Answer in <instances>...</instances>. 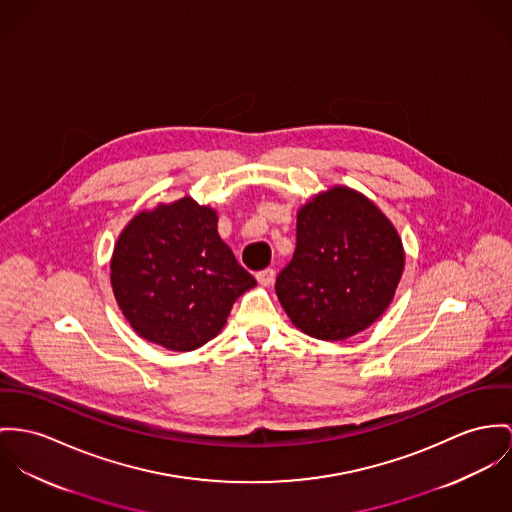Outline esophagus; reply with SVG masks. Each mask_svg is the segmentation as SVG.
<instances>
[{"mask_svg":"<svg viewBox=\"0 0 512 512\" xmlns=\"http://www.w3.org/2000/svg\"><path fill=\"white\" fill-rule=\"evenodd\" d=\"M275 276V269H263V271L257 273V280H259V284H263V286H271V284L275 282Z\"/></svg>","mask_w":512,"mask_h":512,"instance_id":"34e87169","label":"esophagus"}]
</instances>
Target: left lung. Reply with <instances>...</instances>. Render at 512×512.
Listing matches in <instances>:
<instances>
[{"label": "left lung", "mask_w": 512, "mask_h": 512, "mask_svg": "<svg viewBox=\"0 0 512 512\" xmlns=\"http://www.w3.org/2000/svg\"><path fill=\"white\" fill-rule=\"evenodd\" d=\"M403 245L374 202L335 187L298 212L296 251L276 276L292 323L343 341L386 312L403 273Z\"/></svg>", "instance_id": "obj_1"}]
</instances>
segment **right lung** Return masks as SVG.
Here are the masks:
<instances>
[{"label":"right lung","mask_w":512,"mask_h":512,"mask_svg":"<svg viewBox=\"0 0 512 512\" xmlns=\"http://www.w3.org/2000/svg\"><path fill=\"white\" fill-rule=\"evenodd\" d=\"M118 306L134 331L177 353L214 339L257 280L218 236V216L185 197L140 212L111 261Z\"/></svg>","instance_id":"add662e5"}]
</instances>
